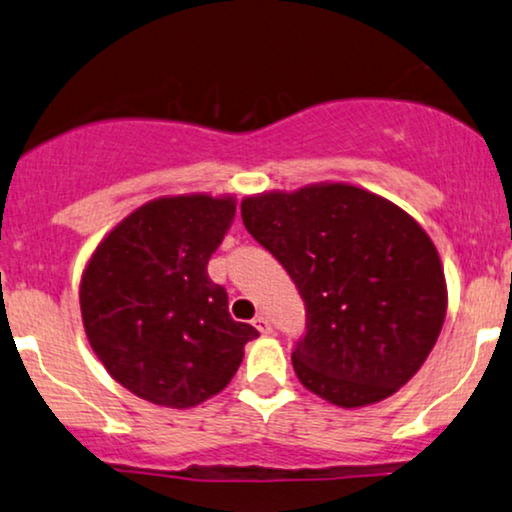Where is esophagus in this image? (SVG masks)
I'll return each instance as SVG.
<instances>
[{
    "label": "esophagus",
    "mask_w": 512,
    "mask_h": 512,
    "mask_svg": "<svg viewBox=\"0 0 512 512\" xmlns=\"http://www.w3.org/2000/svg\"><path fill=\"white\" fill-rule=\"evenodd\" d=\"M254 327L261 331V334H272V324H270V320L265 315H258L256 320H254Z\"/></svg>",
    "instance_id": "1"
}]
</instances>
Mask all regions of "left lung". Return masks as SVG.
Here are the masks:
<instances>
[{
	"mask_svg": "<svg viewBox=\"0 0 512 512\" xmlns=\"http://www.w3.org/2000/svg\"><path fill=\"white\" fill-rule=\"evenodd\" d=\"M242 221L305 303L291 353L305 388L364 407L421 369L447 315V284L414 218L374 192L329 183L247 197Z\"/></svg>",
	"mask_w": 512,
	"mask_h": 512,
	"instance_id": "1",
	"label": "left lung"
}]
</instances>
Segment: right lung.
Returning <instances> with one entry per match:
<instances>
[{
	"label": "right lung",
	"mask_w": 512,
	"mask_h": 512,
	"mask_svg": "<svg viewBox=\"0 0 512 512\" xmlns=\"http://www.w3.org/2000/svg\"><path fill=\"white\" fill-rule=\"evenodd\" d=\"M235 199L162 197L126 216L86 265L79 305L91 348L126 390L188 409L221 393L258 336L228 313L209 258Z\"/></svg>",
	"instance_id": "right-lung-1"
}]
</instances>
